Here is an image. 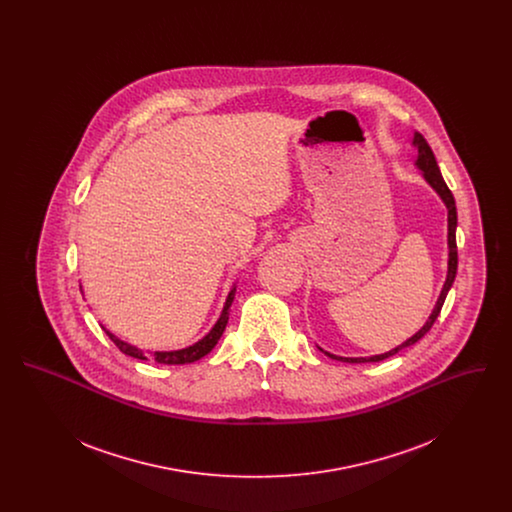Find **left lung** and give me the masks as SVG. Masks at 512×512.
<instances>
[{"instance_id": "left-lung-1", "label": "left lung", "mask_w": 512, "mask_h": 512, "mask_svg": "<svg viewBox=\"0 0 512 512\" xmlns=\"http://www.w3.org/2000/svg\"><path fill=\"white\" fill-rule=\"evenodd\" d=\"M414 147L418 149V157H416V167L420 169V171L424 172V178H426V182L438 192L439 197L443 199V203L447 205V222H449V234H447V242H449V267H447V280H445V284H443V290L439 293L438 303H436V307H434V311H432V315L430 318L426 320V324L414 334L413 338H409V340L405 341V343H401V345H397L395 349H391L388 353H382V355H374V357H336V355H332V353H328V351H324L330 359H336V361H343V363H378V361H384V359H388L391 355H395V353H399L401 349H405V347H411L414 345L416 341L422 340L424 336H426V332H430V328L434 326V322L438 320L439 311H441V307H443V303H445V297H447V293L451 290V286H453V282H455V276H457V265H459V257H457V236H455V232H457V207H455V197L451 194V190L447 188V184H445V180H443V176H441V172H439L438 163H436V157H434V151H432V147L428 146V142L424 140V136L422 134H414L413 140Z\"/></svg>"}]
</instances>
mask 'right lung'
Segmentation results:
<instances>
[{
  "mask_svg": "<svg viewBox=\"0 0 512 512\" xmlns=\"http://www.w3.org/2000/svg\"><path fill=\"white\" fill-rule=\"evenodd\" d=\"M234 295H236V286L230 290L228 297H226V303H224V309H222V315H220L217 324L213 326V330L203 338V340L197 341L194 345L186 347V349H180V351H155V353H142V349L130 345V343H124V341L115 338L111 332H107V336L111 338V341L121 349L124 355L128 357H134V359H142V361H155V363H161V365H186V363H194L197 359L205 357L220 340L226 324H228V315H230V305L234 301Z\"/></svg>",
  "mask_w": 512,
  "mask_h": 512,
  "instance_id": "obj_1",
  "label": "right lung"
}]
</instances>
